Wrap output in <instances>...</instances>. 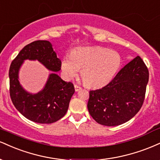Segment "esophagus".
Listing matches in <instances>:
<instances>
[{
	"instance_id": "esophagus-1",
	"label": "esophagus",
	"mask_w": 160,
	"mask_h": 160,
	"mask_svg": "<svg viewBox=\"0 0 160 160\" xmlns=\"http://www.w3.org/2000/svg\"><path fill=\"white\" fill-rule=\"evenodd\" d=\"M74 87H75V90H76V91H79V90L82 89V88H81L79 85H78V84H75Z\"/></svg>"
}]
</instances>
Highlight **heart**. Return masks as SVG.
I'll return each mask as SVG.
<instances>
[{"mask_svg":"<svg viewBox=\"0 0 160 160\" xmlns=\"http://www.w3.org/2000/svg\"><path fill=\"white\" fill-rule=\"evenodd\" d=\"M121 63L117 52L104 47H85L73 49L62 59L61 69L67 79L78 76L79 69L88 87L100 88L113 78Z\"/></svg>","mask_w":160,"mask_h":160,"instance_id":"1","label":"heart"}]
</instances>
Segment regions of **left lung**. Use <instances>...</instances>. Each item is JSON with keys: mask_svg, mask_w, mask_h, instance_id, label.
Listing matches in <instances>:
<instances>
[{"mask_svg": "<svg viewBox=\"0 0 160 160\" xmlns=\"http://www.w3.org/2000/svg\"><path fill=\"white\" fill-rule=\"evenodd\" d=\"M148 79L147 66L137 56L105 87L90 91L88 108L91 117L108 127L129 121L143 105Z\"/></svg>", "mask_w": 160, "mask_h": 160, "instance_id": "obj_1", "label": "left lung"}]
</instances>
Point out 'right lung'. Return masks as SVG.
Masks as SVG:
<instances>
[{"instance_id":"right-lung-1","label":"right lung","mask_w":160,"mask_h":160,"mask_svg":"<svg viewBox=\"0 0 160 160\" xmlns=\"http://www.w3.org/2000/svg\"><path fill=\"white\" fill-rule=\"evenodd\" d=\"M26 59L37 60L54 72L61 69V61L57 58L50 42L37 40L24 46L12 61L9 70V95L13 105L31 121L39 123L58 121L67 113L75 92L74 85L72 82L62 80L55 73H52L42 91L33 95L28 93L18 80V69Z\"/></svg>"}]
</instances>
